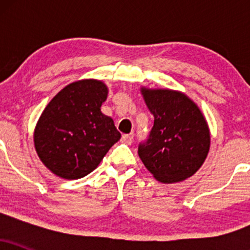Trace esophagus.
Returning <instances> with one entry per match:
<instances>
[{"mask_svg":"<svg viewBox=\"0 0 250 250\" xmlns=\"http://www.w3.org/2000/svg\"><path fill=\"white\" fill-rule=\"evenodd\" d=\"M122 142H125V143H127V145H130L131 142H133V136H131V135H127V134H125V135H122Z\"/></svg>","mask_w":250,"mask_h":250,"instance_id":"1","label":"esophagus"}]
</instances>
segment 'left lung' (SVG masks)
<instances>
[{"instance_id":"obj_1","label":"left lung","mask_w":250,"mask_h":250,"mask_svg":"<svg viewBox=\"0 0 250 250\" xmlns=\"http://www.w3.org/2000/svg\"><path fill=\"white\" fill-rule=\"evenodd\" d=\"M154 115L148 139L139 145V156L156 180L174 183L199 170L210 147V134L202 113L189 97L169 89L142 88Z\"/></svg>"}]
</instances>
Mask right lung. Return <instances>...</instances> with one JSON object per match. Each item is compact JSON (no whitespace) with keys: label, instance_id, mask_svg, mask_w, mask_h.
I'll return each instance as SVG.
<instances>
[{"label":"right lung","instance_id":"obj_1","mask_svg":"<svg viewBox=\"0 0 250 250\" xmlns=\"http://www.w3.org/2000/svg\"><path fill=\"white\" fill-rule=\"evenodd\" d=\"M107 85L82 80L63 88L43 110L34 142L43 165L57 176L81 179L95 169L121 137L111 117L102 114Z\"/></svg>","mask_w":250,"mask_h":250}]
</instances>
